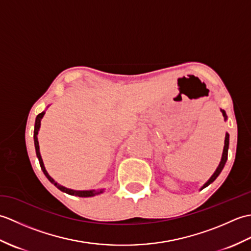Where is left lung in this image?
Masks as SVG:
<instances>
[{
    "label": "left lung",
    "mask_w": 251,
    "mask_h": 251,
    "mask_svg": "<svg viewBox=\"0 0 251 251\" xmlns=\"http://www.w3.org/2000/svg\"><path fill=\"white\" fill-rule=\"evenodd\" d=\"M222 114H223V116H225V120H226V112L222 110ZM228 138H230V136H228V134L226 132V140H225V149H223V154H222V158H221V162H220V164H219V166H218V168L216 169V172H215V174L211 176L210 177V179L207 181V182L204 184V186H202V189L204 188H206L207 185H209L211 182H214V181L217 179V177L218 176L220 175V173L222 172V169H223V167H225V165H226V159H227V151H228Z\"/></svg>",
    "instance_id": "1"
}]
</instances>
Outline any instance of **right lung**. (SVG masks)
Segmentation results:
<instances>
[{
    "label": "right lung",
    "mask_w": 251,
    "mask_h": 251,
    "mask_svg": "<svg viewBox=\"0 0 251 251\" xmlns=\"http://www.w3.org/2000/svg\"><path fill=\"white\" fill-rule=\"evenodd\" d=\"M44 114H45V112H42V113H40L39 115L36 116V119H35V125H34V135H33V137H34V146H35L36 156H37V158H39L40 166H41L42 170H43L44 175L46 176V178L49 179V180L50 181V182L56 186V188H58L60 191L65 192V193L70 194V195H75V196H79V197H90V196H94V195H96V194L102 193L103 190H100V191H74V190H71V189H67V188H65V186H62V185H60V184H58L57 182H55V180L52 179L49 174H47L46 169H45V167H44L43 161H42V157H41V154H40L39 141H37V132H39L40 126H41V119H42V117H43Z\"/></svg>",
    "instance_id": "1"
}]
</instances>
